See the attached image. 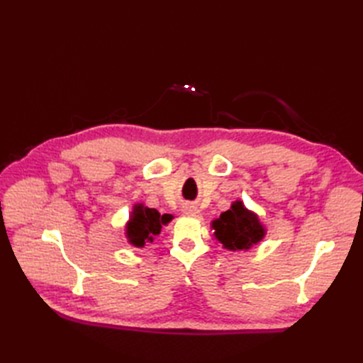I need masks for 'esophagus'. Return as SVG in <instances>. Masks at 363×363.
Returning <instances> with one entry per match:
<instances>
[{
    "mask_svg": "<svg viewBox=\"0 0 363 363\" xmlns=\"http://www.w3.org/2000/svg\"><path fill=\"white\" fill-rule=\"evenodd\" d=\"M183 213H186V215H196V213H199V208H196L192 204H186V206H183Z\"/></svg>",
    "mask_w": 363,
    "mask_h": 363,
    "instance_id": "esophagus-1",
    "label": "esophagus"
}]
</instances>
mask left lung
<instances>
[{
  "mask_svg": "<svg viewBox=\"0 0 363 363\" xmlns=\"http://www.w3.org/2000/svg\"><path fill=\"white\" fill-rule=\"evenodd\" d=\"M212 228L215 238L230 251H247L259 244L267 233L259 216L248 211L242 201H235L227 212L219 215L212 221Z\"/></svg>",
  "mask_w": 363,
  "mask_h": 363,
  "instance_id": "obj_1",
  "label": "left lung"
}]
</instances>
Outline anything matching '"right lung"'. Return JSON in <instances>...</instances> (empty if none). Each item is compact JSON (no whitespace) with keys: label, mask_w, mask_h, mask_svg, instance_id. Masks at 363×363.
<instances>
[{"label":"right lung","mask_w":363,"mask_h":363,"mask_svg":"<svg viewBox=\"0 0 363 363\" xmlns=\"http://www.w3.org/2000/svg\"><path fill=\"white\" fill-rule=\"evenodd\" d=\"M172 219V215H160L156 208L145 207L144 204H135L130 221L125 225V235L128 242L138 248H142L145 242H152L160 233L163 225Z\"/></svg>","instance_id":"right-lung-1"}]
</instances>
